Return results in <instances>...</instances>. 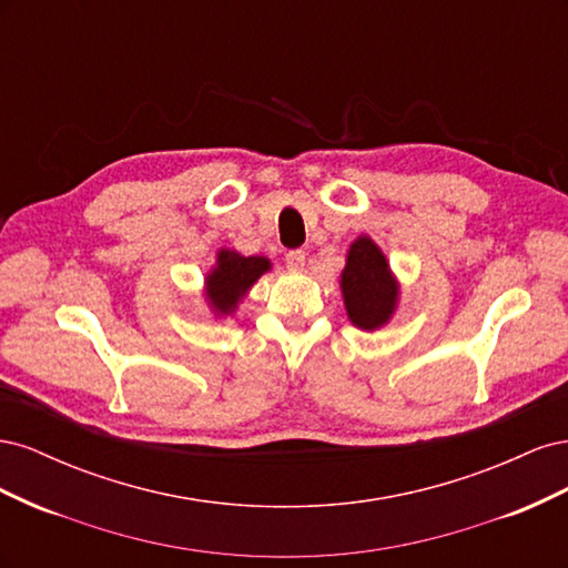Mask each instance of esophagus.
<instances>
[{"label":"esophagus","mask_w":568,"mask_h":568,"mask_svg":"<svg viewBox=\"0 0 568 568\" xmlns=\"http://www.w3.org/2000/svg\"><path fill=\"white\" fill-rule=\"evenodd\" d=\"M286 267L294 270V272L303 270V267H305V251H301V248L288 251V253H286Z\"/></svg>","instance_id":"34e87169"}]
</instances>
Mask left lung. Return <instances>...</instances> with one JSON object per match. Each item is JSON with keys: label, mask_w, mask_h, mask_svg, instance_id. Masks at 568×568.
<instances>
[{"label": "left lung", "mask_w": 568, "mask_h": 568, "mask_svg": "<svg viewBox=\"0 0 568 568\" xmlns=\"http://www.w3.org/2000/svg\"><path fill=\"white\" fill-rule=\"evenodd\" d=\"M343 301L348 317L359 329H376L388 322L398 288L388 272L384 253L367 236L351 246L346 270L341 274Z\"/></svg>", "instance_id": "1"}]
</instances>
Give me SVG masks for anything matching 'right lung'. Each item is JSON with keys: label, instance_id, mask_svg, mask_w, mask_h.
<instances>
[{"label": "right lung", "instance_id": "1", "mask_svg": "<svg viewBox=\"0 0 568 568\" xmlns=\"http://www.w3.org/2000/svg\"><path fill=\"white\" fill-rule=\"evenodd\" d=\"M270 270V261L261 255H239L234 251H220L217 267L209 277V298L217 313H232L253 282Z\"/></svg>", "mask_w": 568, "mask_h": 568}]
</instances>
